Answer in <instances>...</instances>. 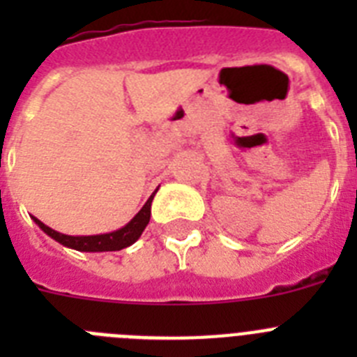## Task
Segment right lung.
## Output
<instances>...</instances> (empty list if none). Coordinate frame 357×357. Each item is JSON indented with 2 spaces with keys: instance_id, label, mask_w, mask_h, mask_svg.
<instances>
[{
  "instance_id": "add662e5",
  "label": "right lung",
  "mask_w": 357,
  "mask_h": 357,
  "mask_svg": "<svg viewBox=\"0 0 357 357\" xmlns=\"http://www.w3.org/2000/svg\"><path fill=\"white\" fill-rule=\"evenodd\" d=\"M155 193H157V189H155ZM155 193L148 198L146 204L143 206V209L135 214L127 225L114 230V232H109V234H96V236L61 234V232L50 229L48 225H44V223L40 222V220H37L36 216H31V218H33V222H36L37 225H39L40 229L50 236V238H53L55 241L64 245V247L75 248V250H80V252H114V250H121V248L130 247L132 243H135L141 238L143 230L146 229L148 222H150L151 200H153Z\"/></svg>"
}]
</instances>
